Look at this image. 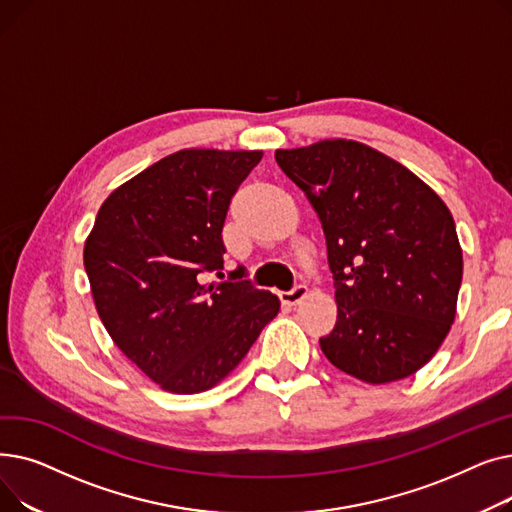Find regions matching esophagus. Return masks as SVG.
I'll return each instance as SVG.
<instances>
[{"label": "esophagus", "mask_w": 512, "mask_h": 512, "mask_svg": "<svg viewBox=\"0 0 512 512\" xmlns=\"http://www.w3.org/2000/svg\"><path fill=\"white\" fill-rule=\"evenodd\" d=\"M307 286L305 284H297L294 288H290V290H284V292H280V301L284 303V305H299L305 297H307Z\"/></svg>", "instance_id": "34e87169"}]
</instances>
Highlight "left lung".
Returning <instances> with one entry per match:
<instances>
[{"label": "left lung", "instance_id": "1", "mask_svg": "<svg viewBox=\"0 0 512 512\" xmlns=\"http://www.w3.org/2000/svg\"><path fill=\"white\" fill-rule=\"evenodd\" d=\"M276 161L326 234L338 319L321 351L367 384L409 378L456 315L463 251L450 209L409 168L357 141L278 149Z\"/></svg>", "mask_w": 512, "mask_h": 512}]
</instances>
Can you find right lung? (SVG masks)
Wrapping results in <instances>:
<instances>
[{
  "label": "right lung",
  "mask_w": 512,
  "mask_h": 512,
  "mask_svg": "<svg viewBox=\"0 0 512 512\" xmlns=\"http://www.w3.org/2000/svg\"><path fill=\"white\" fill-rule=\"evenodd\" d=\"M261 151L182 149L103 201L85 270L107 334L161 390L220 384L278 315L276 294L249 280L203 282L224 267L222 228Z\"/></svg>",
  "instance_id": "add662e5"
}]
</instances>
